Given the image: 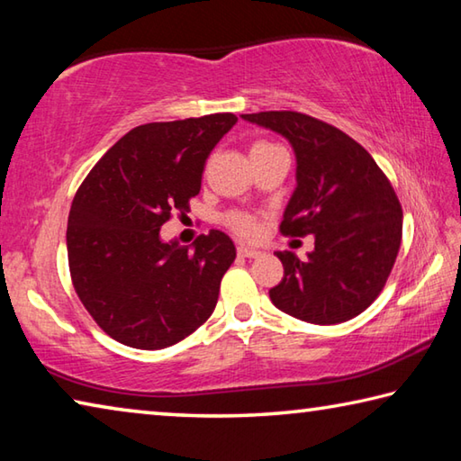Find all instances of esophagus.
I'll return each instance as SVG.
<instances>
[{"instance_id":"1","label":"esophagus","mask_w":461,"mask_h":461,"mask_svg":"<svg viewBox=\"0 0 461 461\" xmlns=\"http://www.w3.org/2000/svg\"><path fill=\"white\" fill-rule=\"evenodd\" d=\"M262 252L260 249L256 248H249V246H238V256H241V258H258Z\"/></svg>"}]
</instances>
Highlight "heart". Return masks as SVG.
<instances>
[{"mask_svg":"<svg viewBox=\"0 0 461 461\" xmlns=\"http://www.w3.org/2000/svg\"><path fill=\"white\" fill-rule=\"evenodd\" d=\"M256 146H258V144H256ZM228 223H230V228H231L233 231H238L240 236H246V238L254 236V233L258 231V223H256L254 217L248 215V213H236V215H231L230 220H228Z\"/></svg>","mask_w":461,"mask_h":461,"instance_id":"heart-1","label":"heart"}]
</instances>
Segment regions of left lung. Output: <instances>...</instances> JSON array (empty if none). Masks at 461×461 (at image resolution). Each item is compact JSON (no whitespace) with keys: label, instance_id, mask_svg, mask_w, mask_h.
<instances>
[{"label":"left lung","instance_id":"obj_1","mask_svg":"<svg viewBox=\"0 0 461 461\" xmlns=\"http://www.w3.org/2000/svg\"><path fill=\"white\" fill-rule=\"evenodd\" d=\"M241 118L283 134L296 156V189L285 209L283 236H315L307 260L276 252L285 276L270 301L307 323L333 325L368 309L382 293L402 240V207L364 146L341 130L299 112Z\"/></svg>","mask_w":461,"mask_h":461}]
</instances>
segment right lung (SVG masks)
Listing matches in <instances>:
<instances>
[{"instance_id": "add662e5", "label": "right lung", "mask_w": 461, "mask_h": 461, "mask_svg": "<svg viewBox=\"0 0 461 461\" xmlns=\"http://www.w3.org/2000/svg\"><path fill=\"white\" fill-rule=\"evenodd\" d=\"M238 118L144 123L128 131L85 176L67 228L68 270L77 294L109 338L162 349L212 317L236 246L220 230L194 249L165 244L160 228L189 212L215 144Z\"/></svg>"}]
</instances>
